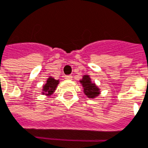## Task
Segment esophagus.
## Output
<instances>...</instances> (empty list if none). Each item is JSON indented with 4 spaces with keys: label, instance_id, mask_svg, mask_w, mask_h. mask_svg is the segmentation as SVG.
Listing matches in <instances>:
<instances>
[{
    "label": "esophagus",
    "instance_id": "esophagus-1",
    "mask_svg": "<svg viewBox=\"0 0 148 148\" xmlns=\"http://www.w3.org/2000/svg\"><path fill=\"white\" fill-rule=\"evenodd\" d=\"M65 78L66 79H72V78H73V76L70 75H65Z\"/></svg>",
    "mask_w": 148,
    "mask_h": 148
}]
</instances>
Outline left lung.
I'll use <instances>...</instances> for the list:
<instances>
[{
	"label": "left lung",
	"mask_w": 148,
	"mask_h": 148,
	"mask_svg": "<svg viewBox=\"0 0 148 148\" xmlns=\"http://www.w3.org/2000/svg\"><path fill=\"white\" fill-rule=\"evenodd\" d=\"M83 87V92L89 98H95L100 94V89L94 83L91 82L90 77L88 75L83 76V79L79 80Z\"/></svg>",
	"instance_id": "1"
}]
</instances>
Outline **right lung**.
<instances>
[{"label":"right lung","instance_id":"obj_1","mask_svg":"<svg viewBox=\"0 0 148 148\" xmlns=\"http://www.w3.org/2000/svg\"><path fill=\"white\" fill-rule=\"evenodd\" d=\"M58 83H59L58 79H54L53 77L50 76L47 79V83L43 86L42 94H44V95H47V96H51L55 91Z\"/></svg>","mask_w":148,"mask_h":148}]
</instances>
